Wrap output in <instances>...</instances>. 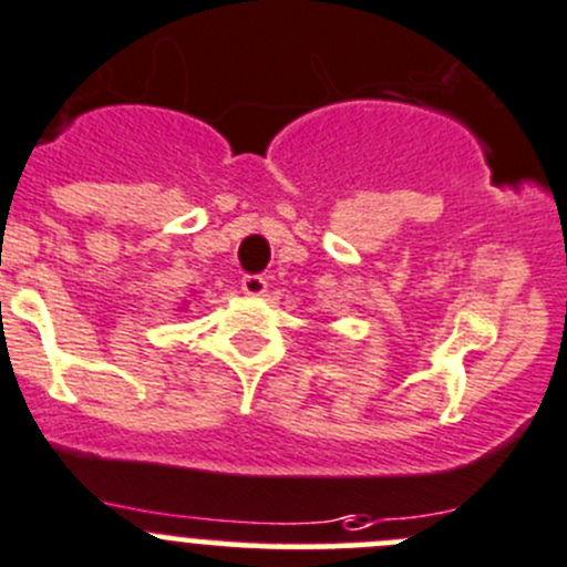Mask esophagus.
<instances>
[{
  "label": "esophagus",
  "instance_id": "obj_1",
  "mask_svg": "<svg viewBox=\"0 0 567 567\" xmlns=\"http://www.w3.org/2000/svg\"><path fill=\"white\" fill-rule=\"evenodd\" d=\"M240 288H244L246 296H262L268 290V282L260 274H246V277L240 279Z\"/></svg>",
  "mask_w": 567,
  "mask_h": 567
}]
</instances>
